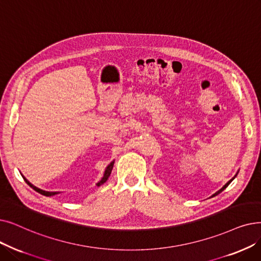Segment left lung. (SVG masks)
Listing matches in <instances>:
<instances>
[{"label": "left lung", "instance_id": "8db88e82", "mask_svg": "<svg viewBox=\"0 0 261 261\" xmlns=\"http://www.w3.org/2000/svg\"><path fill=\"white\" fill-rule=\"evenodd\" d=\"M237 174H238V173H237ZM237 174H236V176H237ZM236 176H234V177H236ZM234 177H233V178H231V179H230V180H229V181H228V182H227V184H226V185H225V186H224V187H223V188H222V189H220V190H219V191H218V192H215V193H214V194H213V195H212V196H211V197H214V196H217V195H218V194H220V193H221V192H222V191H224V190H225V189H226V188H227V187H228V186H229V184H230V182H231V181H232V180H233V179H234Z\"/></svg>", "mask_w": 261, "mask_h": 261}]
</instances>
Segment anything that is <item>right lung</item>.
Segmentation results:
<instances>
[{
  "instance_id": "obj_1",
  "label": "right lung",
  "mask_w": 261,
  "mask_h": 261,
  "mask_svg": "<svg viewBox=\"0 0 261 261\" xmlns=\"http://www.w3.org/2000/svg\"><path fill=\"white\" fill-rule=\"evenodd\" d=\"M113 166H114V161H112L108 166H107V168H106V171H105V174H103V177L101 178V180L99 181V182L96 185V186H98V187H100L101 185H103L106 181L109 179V177H110V175H111V172H112V169H113ZM23 177V179H24V181L25 182L32 188V189H34L35 190L36 192H38V193H40L41 195H44V196H53V195H56V194H59L60 192H49V191H43V190H41V189H38L37 187H35V186H33L30 181L24 177V176H22Z\"/></svg>"
}]
</instances>
